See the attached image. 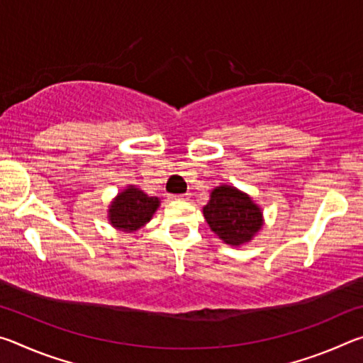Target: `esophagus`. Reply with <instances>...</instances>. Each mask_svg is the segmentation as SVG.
<instances>
[{
  "mask_svg": "<svg viewBox=\"0 0 363 363\" xmlns=\"http://www.w3.org/2000/svg\"><path fill=\"white\" fill-rule=\"evenodd\" d=\"M174 196H176V199H179V200H187L189 199V194H177Z\"/></svg>",
  "mask_w": 363,
  "mask_h": 363,
  "instance_id": "obj_1",
  "label": "esophagus"
}]
</instances>
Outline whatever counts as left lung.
Wrapping results in <instances>:
<instances>
[{"instance_id": "left-lung-1", "label": "left lung", "mask_w": 363, "mask_h": 363, "mask_svg": "<svg viewBox=\"0 0 363 363\" xmlns=\"http://www.w3.org/2000/svg\"><path fill=\"white\" fill-rule=\"evenodd\" d=\"M206 223L225 243H247L262 225V213L247 194L235 187L219 186L203 208Z\"/></svg>"}]
</instances>
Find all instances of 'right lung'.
Masks as SVG:
<instances>
[{"label":"right lung","instance_id":"add662e5","mask_svg":"<svg viewBox=\"0 0 363 363\" xmlns=\"http://www.w3.org/2000/svg\"><path fill=\"white\" fill-rule=\"evenodd\" d=\"M160 201L157 196H149L134 186L128 187L112 201L108 210L110 223L113 227L126 232L138 230L149 223L152 214L157 211Z\"/></svg>","mask_w":363,"mask_h":363}]
</instances>
